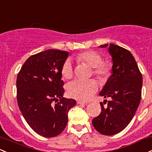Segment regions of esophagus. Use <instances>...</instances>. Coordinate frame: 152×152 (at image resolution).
<instances>
[{
	"label": "esophagus",
	"instance_id": "esophagus-1",
	"mask_svg": "<svg viewBox=\"0 0 152 152\" xmlns=\"http://www.w3.org/2000/svg\"><path fill=\"white\" fill-rule=\"evenodd\" d=\"M77 104H87V102H83V101L79 100V101H77Z\"/></svg>",
	"mask_w": 152,
	"mask_h": 152
}]
</instances>
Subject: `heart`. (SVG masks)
Listing matches in <instances>:
<instances>
[{"label": "heart", "instance_id": "heart-1", "mask_svg": "<svg viewBox=\"0 0 152 152\" xmlns=\"http://www.w3.org/2000/svg\"><path fill=\"white\" fill-rule=\"evenodd\" d=\"M79 62L88 65L92 68V73L101 81H105L112 73V66L109 63L103 62V58L98 53L94 51H86L76 56ZM61 73L64 79H71L73 75V66L71 61H65L61 67ZM98 89V85L94 79H76L68 84V94L71 97L79 100L87 101L91 99Z\"/></svg>", "mask_w": 152, "mask_h": 152}]
</instances>
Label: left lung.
Returning <instances> with one entry per match:
<instances>
[{
  "label": "left lung",
  "instance_id": "left-lung-1",
  "mask_svg": "<svg viewBox=\"0 0 152 152\" xmlns=\"http://www.w3.org/2000/svg\"><path fill=\"white\" fill-rule=\"evenodd\" d=\"M108 48L113 58V73L107 81L100 96L110 99L100 102L102 112L92 120L99 133L112 136L121 132L133 119L141 98L142 75L136 60L128 50L114 44L102 45Z\"/></svg>",
  "mask_w": 152,
  "mask_h": 152
}]
</instances>
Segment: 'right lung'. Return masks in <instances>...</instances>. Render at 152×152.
<instances>
[{"instance_id": "obj_1", "label": "right lung", "mask_w": 152, "mask_h": 152, "mask_svg": "<svg viewBox=\"0 0 152 152\" xmlns=\"http://www.w3.org/2000/svg\"><path fill=\"white\" fill-rule=\"evenodd\" d=\"M68 52L47 50L30 56L16 79L18 105L26 123L48 138L59 135L68 123L69 110L76 104L63 97L61 67Z\"/></svg>"}]
</instances>
